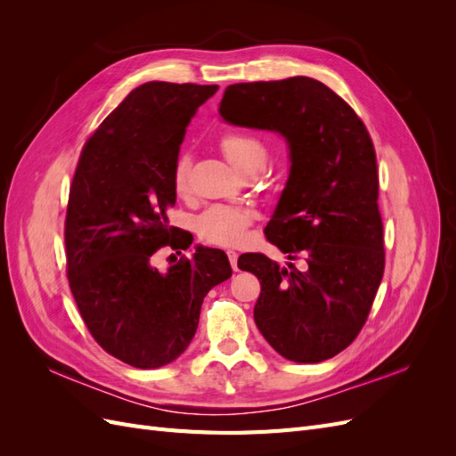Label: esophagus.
<instances>
[{"label": "esophagus", "instance_id": "obj_1", "mask_svg": "<svg viewBox=\"0 0 456 456\" xmlns=\"http://www.w3.org/2000/svg\"><path fill=\"white\" fill-rule=\"evenodd\" d=\"M228 260H230L233 272H238V253L236 251H228Z\"/></svg>", "mask_w": 456, "mask_h": 456}]
</instances>
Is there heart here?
Returning <instances> with one entry per match:
<instances>
[{"instance_id":"1","label":"heart","mask_w":456,"mask_h":456,"mask_svg":"<svg viewBox=\"0 0 456 456\" xmlns=\"http://www.w3.org/2000/svg\"><path fill=\"white\" fill-rule=\"evenodd\" d=\"M226 159L236 167L240 173L247 169L265 165L268 158V150L260 139L253 134L245 133H230L220 141ZM188 167L190 163L186 158H181L175 165L173 183L178 194H184L188 188ZM253 220V213L245 207L215 203L198 216L196 226L201 240L215 243V245H238L243 241L245 232L249 228Z\"/></svg>"}]
</instances>
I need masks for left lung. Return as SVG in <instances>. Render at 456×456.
<instances>
[{
  "instance_id": "8db88e82",
  "label": "left lung",
  "mask_w": 456,
  "mask_h": 456,
  "mask_svg": "<svg viewBox=\"0 0 456 456\" xmlns=\"http://www.w3.org/2000/svg\"><path fill=\"white\" fill-rule=\"evenodd\" d=\"M230 126L280 133L289 178L266 238L289 260L241 255L260 281L255 323L285 360L320 363L360 333L384 273L377 156L354 110L322 81L297 76L228 86Z\"/></svg>"
}]
</instances>
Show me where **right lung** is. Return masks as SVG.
<instances>
[{"label": "right lung", "mask_w": 456, "mask_h": 456, "mask_svg": "<svg viewBox=\"0 0 456 456\" xmlns=\"http://www.w3.org/2000/svg\"><path fill=\"white\" fill-rule=\"evenodd\" d=\"M216 89L148 81L79 156L64 224L68 283L93 338L136 369L175 362L196 335L203 298L232 275L226 253L211 247L167 272L151 265L159 247L191 245L169 226L173 175L190 119Z\"/></svg>", "instance_id": "add662e5"}]
</instances>
